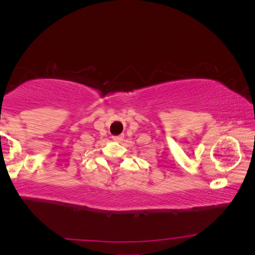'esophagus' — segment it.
<instances>
[{"label":"esophagus","instance_id":"1","mask_svg":"<svg viewBox=\"0 0 255 255\" xmlns=\"http://www.w3.org/2000/svg\"><path fill=\"white\" fill-rule=\"evenodd\" d=\"M112 139L116 140V141H122V140H124V135H120V136H114V137H112Z\"/></svg>","mask_w":255,"mask_h":255}]
</instances>
